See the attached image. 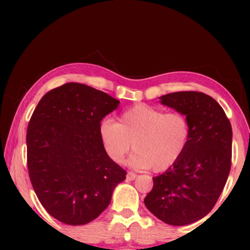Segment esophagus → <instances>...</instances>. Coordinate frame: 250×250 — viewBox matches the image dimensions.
I'll return each mask as SVG.
<instances>
[{"label":"esophagus","mask_w":250,"mask_h":250,"mask_svg":"<svg viewBox=\"0 0 250 250\" xmlns=\"http://www.w3.org/2000/svg\"><path fill=\"white\" fill-rule=\"evenodd\" d=\"M135 179H136V174L131 173V171H129V173L127 174V180L128 181H133Z\"/></svg>","instance_id":"esophagus-1"}]
</instances>
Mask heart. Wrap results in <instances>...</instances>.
Here are the masks:
<instances>
[{"instance_id": "1", "label": "heart", "mask_w": 250, "mask_h": 250, "mask_svg": "<svg viewBox=\"0 0 250 250\" xmlns=\"http://www.w3.org/2000/svg\"><path fill=\"white\" fill-rule=\"evenodd\" d=\"M105 153L115 163L125 161L133 145L129 165L136 169L165 171L181 159L190 141V123L181 113H166L148 104L125 110L119 122L103 120L99 128Z\"/></svg>"}]
</instances>
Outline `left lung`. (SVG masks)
Wrapping results in <instances>:
<instances>
[{
  "instance_id": "8db88e82",
  "label": "left lung",
  "mask_w": 250,
  "mask_h": 250,
  "mask_svg": "<svg viewBox=\"0 0 250 250\" xmlns=\"http://www.w3.org/2000/svg\"><path fill=\"white\" fill-rule=\"evenodd\" d=\"M161 103L186 115L190 141L173 167L153 177L146 207L159 220L186 226L205 217L219 200L231 166L233 131L225 110L200 91H177Z\"/></svg>"
}]
</instances>
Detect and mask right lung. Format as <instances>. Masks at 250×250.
Wrapping results in <instances>:
<instances>
[{
  "mask_svg": "<svg viewBox=\"0 0 250 250\" xmlns=\"http://www.w3.org/2000/svg\"><path fill=\"white\" fill-rule=\"evenodd\" d=\"M120 101L81 83L48 91L28 125L27 161L34 190L51 216L70 226L95 220L125 170L105 153L102 119Z\"/></svg>",
  "mask_w": 250,
  "mask_h": 250,
  "instance_id": "obj_1",
  "label": "right lung"
}]
</instances>
